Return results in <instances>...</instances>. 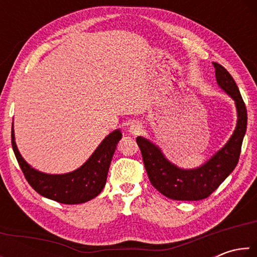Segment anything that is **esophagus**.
Masks as SVG:
<instances>
[{"label": "esophagus", "instance_id": "34e87169", "mask_svg": "<svg viewBox=\"0 0 257 257\" xmlns=\"http://www.w3.org/2000/svg\"><path fill=\"white\" fill-rule=\"evenodd\" d=\"M143 132V127L142 124L139 122H134L132 125L129 127V133L134 135V136H137V135H139Z\"/></svg>", "mask_w": 257, "mask_h": 257}]
</instances>
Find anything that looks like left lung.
I'll use <instances>...</instances> for the list:
<instances>
[{"label":"left lung","mask_w":257,"mask_h":257,"mask_svg":"<svg viewBox=\"0 0 257 257\" xmlns=\"http://www.w3.org/2000/svg\"><path fill=\"white\" fill-rule=\"evenodd\" d=\"M213 66L217 85L234 101L238 116L236 129L222 149L201 167L187 170L171 163L149 139L141 136L136 139L151 184L164 196L176 201H199L210 196L233 171L240 155L247 128L245 103L227 69L216 62Z\"/></svg>","instance_id":"left-lung-1"}]
</instances>
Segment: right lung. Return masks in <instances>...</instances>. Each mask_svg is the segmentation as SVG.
Segmentation results:
<instances>
[{"label": "right lung", "mask_w": 257, "mask_h": 257, "mask_svg": "<svg viewBox=\"0 0 257 257\" xmlns=\"http://www.w3.org/2000/svg\"><path fill=\"white\" fill-rule=\"evenodd\" d=\"M121 137L122 134L120 130H114L103 139L79 169L63 175H49L36 170L26 162L16 145L14 125L11 132L12 149L28 184L42 196L62 204H81L101 193L105 186L108 168Z\"/></svg>", "instance_id": "obj_1"}]
</instances>
